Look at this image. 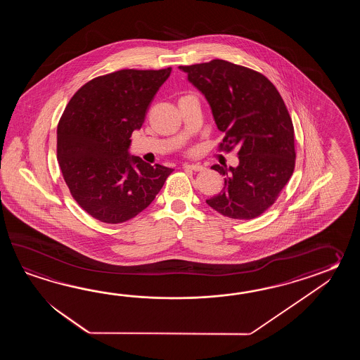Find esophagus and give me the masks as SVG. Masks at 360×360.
Returning a JSON list of instances; mask_svg holds the SVG:
<instances>
[{
  "label": "esophagus",
  "mask_w": 360,
  "mask_h": 360,
  "mask_svg": "<svg viewBox=\"0 0 360 360\" xmlns=\"http://www.w3.org/2000/svg\"><path fill=\"white\" fill-rule=\"evenodd\" d=\"M183 169H191V171H205V167L202 165H197V163H184Z\"/></svg>",
  "instance_id": "obj_1"
}]
</instances>
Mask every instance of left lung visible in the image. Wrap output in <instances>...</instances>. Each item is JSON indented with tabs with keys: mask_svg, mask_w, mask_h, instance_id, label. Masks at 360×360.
<instances>
[{
	"mask_svg": "<svg viewBox=\"0 0 360 360\" xmlns=\"http://www.w3.org/2000/svg\"><path fill=\"white\" fill-rule=\"evenodd\" d=\"M205 95L224 149L238 148L237 167L214 165L225 186L206 203L219 214L251 220L276 202L295 169V132L276 86L252 69L226 60L179 67Z\"/></svg>",
	"mask_w": 360,
	"mask_h": 360,
	"instance_id": "obj_1",
	"label": "left lung"
}]
</instances>
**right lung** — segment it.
<instances>
[{
	"label": "right lung",
	"mask_w": 360,
	"mask_h": 360,
	"mask_svg": "<svg viewBox=\"0 0 360 360\" xmlns=\"http://www.w3.org/2000/svg\"><path fill=\"white\" fill-rule=\"evenodd\" d=\"M169 75L171 68L122 69L94 78L69 100L58 124V161L70 194L94 219L135 217L174 171L130 154L131 135Z\"/></svg>",
	"instance_id": "1"
}]
</instances>
